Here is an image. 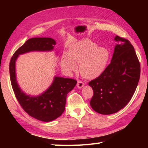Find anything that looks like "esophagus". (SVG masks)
<instances>
[{
	"mask_svg": "<svg viewBox=\"0 0 148 148\" xmlns=\"http://www.w3.org/2000/svg\"><path fill=\"white\" fill-rule=\"evenodd\" d=\"M84 85V84L83 81H77V88H82Z\"/></svg>",
	"mask_w": 148,
	"mask_h": 148,
	"instance_id": "obj_1",
	"label": "esophagus"
}]
</instances>
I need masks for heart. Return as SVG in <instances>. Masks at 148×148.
Listing matches in <instances>:
<instances>
[{"instance_id":"heart-1","label":"heart","mask_w":148,"mask_h":148,"mask_svg":"<svg viewBox=\"0 0 148 148\" xmlns=\"http://www.w3.org/2000/svg\"><path fill=\"white\" fill-rule=\"evenodd\" d=\"M108 49L98 47L89 39H84L72 45L69 48L67 56L61 60V65L64 70L72 72L79 65V71L87 79L98 77L104 70L109 58Z\"/></svg>"}]
</instances>
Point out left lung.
I'll return each instance as SVG.
<instances>
[{"mask_svg": "<svg viewBox=\"0 0 148 148\" xmlns=\"http://www.w3.org/2000/svg\"><path fill=\"white\" fill-rule=\"evenodd\" d=\"M111 62L99 77L88 83L93 95L90 106L102 114L119 111L129 102L139 83L140 66L134 46L119 36Z\"/></svg>", "mask_w": 148, "mask_h": 148, "instance_id": "1", "label": "left lung"}]
</instances>
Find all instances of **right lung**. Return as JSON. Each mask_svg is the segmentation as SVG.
<instances>
[{
    "instance_id": "obj_1",
    "label": "right lung",
    "mask_w": 148,
    "mask_h": 148,
    "mask_svg": "<svg viewBox=\"0 0 148 148\" xmlns=\"http://www.w3.org/2000/svg\"><path fill=\"white\" fill-rule=\"evenodd\" d=\"M56 42L49 37H35L27 40L19 48L9 63V73L12 90L18 102L30 116L42 121H51L60 116L65 110L66 97L74 88L77 81L55 77L49 88L38 97L27 95L19 88L16 79L15 62L19 55L32 51H51Z\"/></svg>"
}]
</instances>
